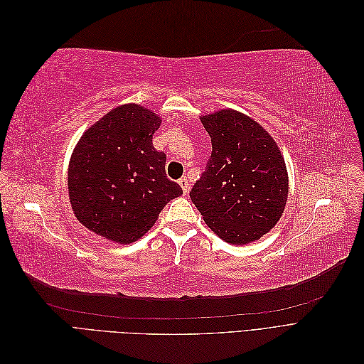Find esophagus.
<instances>
[{"mask_svg":"<svg viewBox=\"0 0 364 364\" xmlns=\"http://www.w3.org/2000/svg\"><path fill=\"white\" fill-rule=\"evenodd\" d=\"M179 185H181V188L183 190V194L188 193V190H190V182L186 181V178H182V179H179Z\"/></svg>","mask_w":364,"mask_h":364,"instance_id":"esophagus-1","label":"esophagus"}]
</instances>
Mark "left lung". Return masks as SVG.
Segmentation results:
<instances>
[{"label":"left lung","instance_id":"left-lung-1","mask_svg":"<svg viewBox=\"0 0 364 364\" xmlns=\"http://www.w3.org/2000/svg\"><path fill=\"white\" fill-rule=\"evenodd\" d=\"M211 136L206 170L190 191L205 223L230 245H247L279 222L289 174L274 139L232 109L200 117Z\"/></svg>","mask_w":364,"mask_h":364}]
</instances>
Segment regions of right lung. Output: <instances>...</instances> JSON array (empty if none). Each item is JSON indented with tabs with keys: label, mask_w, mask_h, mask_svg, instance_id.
I'll return each instance as SVG.
<instances>
[{
	"label": "right lung",
	"mask_w": 364,
	"mask_h": 364,
	"mask_svg": "<svg viewBox=\"0 0 364 364\" xmlns=\"http://www.w3.org/2000/svg\"><path fill=\"white\" fill-rule=\"evenodd\" d=\"M161 117L135 103L121 105L87 129L68 167L71 208L97 235L134 243L155 225L181 186L165 174L164 151L153 147Z\"/></svg>",
	"instance_id": "right-lung-1"
}]
</instances>
